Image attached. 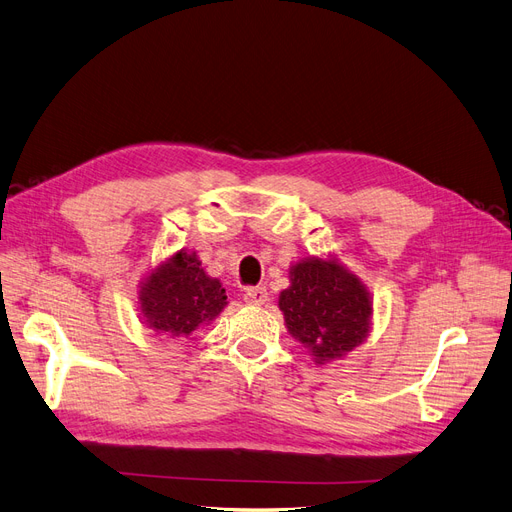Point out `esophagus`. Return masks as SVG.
<instances>
[{
    "label": "esophagus",
    "instance_id": "34e87169",
    "mask_svg": "<svg viewBox=\"0 0 512 512\" xmlns=\"http://www.w3.org/2000/svg\"><path fill=\"white\" fill-rule=\"evenodd\" d=\"M244 301H249V304H266L268 301V289L266 287H249L244 289Z\"/></svg>",
    "mask_w": 512,
    "mask_h": 512
}]
</instances>
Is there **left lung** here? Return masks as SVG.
<instances>
[{"mask_svg":"<svg viewBox=\"0 0 512 512\" xmlns=\"http://www.w3.org/2000/svg\"><path fill=\"white\" fill-rule=\"evenodd\" d=\"M278 306L289 333L316 356V363L350 352L369 333V293L335 261L312 257L295 263L291 287L280 293Z\"/></svg>","mask_w":512,"mask_h":512,"instance_id":"1","label":"left lung"}]
</instances>
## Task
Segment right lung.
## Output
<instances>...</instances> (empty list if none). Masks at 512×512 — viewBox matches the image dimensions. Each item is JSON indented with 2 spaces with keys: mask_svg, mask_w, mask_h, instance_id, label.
I'll list each match as a JSON object with an SVG mask.
<instances>
[{
  "mask_svg": "<svg viewBox=\"0 0 512 512\" xmlns=\"http://www.w3.org/2000/svg\"><path fill=\"white\" fill-rule=\"evenodd\" d=\"M139 299L147 325L168 337L192 335L227 306L221 282L206 276L196 255L183 251L143 282Z\"/></svg>",
  "mask_w": 512,
  "mask_h": 512,
  "instance_id": "obj_1",
  "label": "right lung"
}]
</instances>
